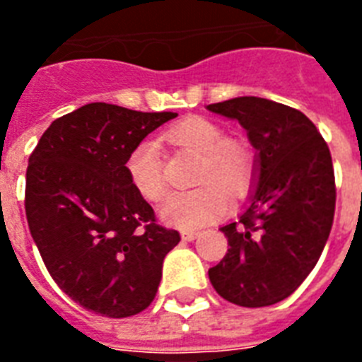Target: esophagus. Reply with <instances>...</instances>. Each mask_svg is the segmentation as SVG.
<instances>
[{
    "label": "esophagus",
    "instance_id": "1",
    "mask_svg": "<svg viewBox=\"0 0 362 362\" xmlns=\"http://www.w3.org/2000/svg\"><path fill=\"white\" fill-rule=\"evenodd\" d=\"M180 237L184 238V240L192 242L199 237V231H189V229H184V231L180 233Z\"/></svg>",
    "mask_w": 362,
    "mask_h": 362
}]
</instances>
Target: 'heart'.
Returning a JSON list of instances; mask_svg holds the SVG:
<instances>
[{"label":"heart","instance_id":"heart-1","mask_svg":"<svg viewBox=\"0 0 362 362\" xmlns=\"http://www.w3.org/2000/svg\"><path fill=\"white\" fill-rule=\"evenodd\" d=\"M165 139L175 146L199 156L192 192L173 193L159 216L167 226L197 229L221 218L229 209V193L240 195L252 180L253 159L246 144L223 139L216 122L203 116H187L165 131ZM125 175L139 195L146 201H159L165 193L158 142L141 141L131 148L124 161Z\"/></svg>","mask_w":362,"mask_h":362}]
</instances>
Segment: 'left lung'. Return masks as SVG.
I'll list each match as a JSON object with an SVG mask.
<instances>
[{
    "label": "left lung",
    "instance_id": "1",
    "mask_svg": "<svg viewBox=\"0 0 362 362\" xmlns=\"http://www.w3.org/2000/svg\"><path fill=\"white\" fill-rule=\"evenodd\" d=\"M206 109L237 120L255 148L252 189L238 221L220 227L229 250L210 284L233 304L270 306L303 284L325 247L337 203L331 152L287 105L247 95Z\"/></svg>",
    "mask_w": 362,
    "mask_h": 362
}]
</instances>
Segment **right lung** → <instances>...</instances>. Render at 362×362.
<instances>
[{
	"instance_id": "obj_1",
	"label": "right lung",
	"mask_w": 362,
	"mask_h": 362,
	"mask_svg": "<svg viewBox=\"0 0 362 362\" xmlns=\"http://www.w3.org/2000/svg\"><path fill=\"white\" fill-rule=\"evenodd\" d=\"M175 112L88 103L50 124L30 156L25 218L52 280L75 303L129 317L158 293L178 231L156 223L133 189L125 156Z\"/></svg>"
}]
</instances>
